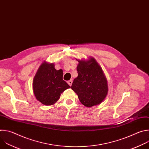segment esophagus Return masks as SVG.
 <instances>
[{
	"instance_id": "34e87169",
	"label": "esophagus",
	"mask_w": 149,
	"mask_h": 149,
	"mask_svg": "<svg viewBox=\"0 0 149 149\" xmlns=\"http://www.w3.org/2000/svg\"><path fill=\"white\" fill-rule=\"evenodd\" d=\"M67 82H68V84L70 85V86H71V85H72V79H71V80L68 81Z\"/></svg>"
}]
</instances>
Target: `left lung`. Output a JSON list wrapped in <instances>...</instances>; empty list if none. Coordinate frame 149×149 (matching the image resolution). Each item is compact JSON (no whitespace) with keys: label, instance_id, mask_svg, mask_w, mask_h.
Listing matches in <instances>:
<instances>
[{"label":"left lung","instance_id":"obj_1","mask_svg":"<svg viewBox=\"0 0 149 149\" xmlns=\"http://www.w3.org/2000/svg\"><path fill=\"white\" fill-rule=\"evenodd\" d=\"M78 77L74 79L71 88L80 102L87 107L100 104L108 93V84L102 68L94 58L78 61Z\"/></svg>","mask_w":149,"mask_h":149}]
</instances>
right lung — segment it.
Wrapping results in <instances>:
<instances>
[{
    "instance_id": "1",
    "label": "right lung",
    "mask_w": 149,
    "mask_h": 149,
    "mask_svg": "<svg viewBox=\"0 0 149 149\" xmlns=\"http://www.w3.org/2000/svg\"><path fill=\"white\" fill-rule=\"evenodd\" d=\"M54 63L44 62L33 81V91L36 98L45 105L54 104L61 94L71 87L62 79L63 71L56 70Z\"/></svg>"
}]
</instances>
